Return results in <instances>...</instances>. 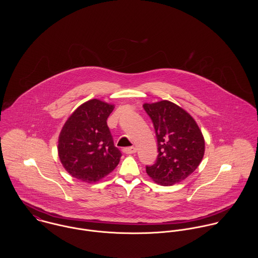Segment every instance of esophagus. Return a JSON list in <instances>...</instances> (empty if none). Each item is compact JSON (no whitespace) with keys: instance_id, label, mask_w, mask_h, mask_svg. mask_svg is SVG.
<instances>
[{"instance_id":"34e87169","label":"esophagus","mask_w":258,"mask_h":258,"mask_svg":"<svg viewBox=\"0 0 258 258\" xmlns=\"http://www.w3.org/2000/svg\"><path fill=\"white\" fill-rule=\"evenodd\" d=\"M136 151H137V149L135 147H128L123 149V152L125 154H134V153H136Z\"/></svg>"}]
</instances>
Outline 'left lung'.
I'll list each match as a JSON object with an SVG mask.
<instances>
[{
  "mask_svg": "<svg viewBox=\"0 0 258 258\" xmlns=\"http://www.w3.org/2000/svg\"><path fill=\"white\" fill-rule=\"evenodd\" d=\"M157 137L158 157L146 166L148 176L157 184L172 185L188 177L205 154V139L195 119L177 104L162 100L145 103Z\"/></svg>",
  "mask_w": 258,
  "mask_h": 258,
  "instance_id": "1",
  "label": "left lung"
}]
</instances>
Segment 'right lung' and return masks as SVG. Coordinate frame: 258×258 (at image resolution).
I'll return each instance as SVG.
<instances>
[{"instance_id":"add662e5","label":"right lung","mask_w":258,"mask_h":258,"mask_svg":"<svg viewBox=\"0 0 258 258\" xmlns=\"http://www.w3.org/2000/svg\"><path fill=\"white\" fill-rule=\"evenodd\" d=\"M114 105L99 99L81 104L70 116L58 138V157L74 178L95 183L117 167L121 152L114 146L107 118Z\"/></svg>"}]
</instances>
